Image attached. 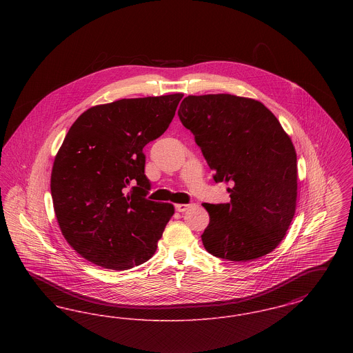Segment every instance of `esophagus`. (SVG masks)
<instances>
[{"label": "esophagus", "mask_w": 353, "mask_h": 353, "mask_svg": "<svg viewBox=\"0 0 353 353\" xmlns=\"http://www.w3.org/2000/svg\"><path fill=\"white\" fill-rule=\"evenodd\" d=\"M189 206H190L189 203H177L174 208H176V210H177V212L184 213L185 210H186Z\"/></svg>", "instance_id": "34e87169"}]
</instances>
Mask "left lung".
<instances>
[{"instance_id": "8db88e82", "label": "left lung", "mask_w": 353, "mask_h": 353, "mask_svg": "<svg viewBox=\"0 0 353 353\" xmlns=\"http://www.w3.org/2000/svg\"><path fill=\"white\" fill-rule=\"evenodd\" d=\"M216 183H232L230 202L202 203L210 222L206 252L246 262L285 238L298 194L296 152L279 120L261 101L230 94L189 95L179 108Z\"/></svg>"}]
</instances>
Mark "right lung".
Returning a JSON list of instances; mask_svg holds the SVG:
<instances>
[{"mask_svg":"<svg viewBox=\"0 0 353 353\" xmlns=\"http://www.w3.org/2000/svg\"><path fill=\"white\" fill-rule=\"evenodd\" d=\"M183 97L95 105L68 130L51 170V197L62 234L87 261L128 270L156 252L174 208L145 197L143 150L167 131Z\"/></svg>","mask_w":353,"mask_h":353,"instance_id":"obj_1","label":"right lung"}]
</instances>
